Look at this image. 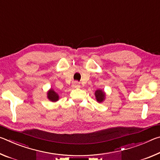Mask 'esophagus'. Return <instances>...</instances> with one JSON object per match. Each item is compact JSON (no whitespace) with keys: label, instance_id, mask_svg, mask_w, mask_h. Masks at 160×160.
I'll return each instance as SVG.
<instances>
[{"label":"esophagus","instance_id":"1","mask_svg":"<svg viewBox=\"0 0 160 160\" xmlns=\"http://www.w3.org/2000/svg\"><path fill=\"white\" fill-rule=\"evenodd\" d=\"M72 88H80V85L78 84V82H75L73 84H72Z\"/></svg>","mask_w":160,"mask_h":160}]
</instances>
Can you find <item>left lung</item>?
<instances>
[{"mask_svg":"<svg viewBox=\"0 0 160 160\" xmlns=\"http://www.w3.org/2000/svg\"><path fill=\"white\" fill-rule=\"evenodd\" d=\"M95 97L97 102H102L105 98V94L102 90H98L95 92Z\"/></svg>","mask_w":160,"mask_h":160,"instance_id":"left-lung-1","label":"left lung"}]
</instances>
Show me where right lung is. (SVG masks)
<instances>
[{"label": "right lung", "instance_id": "right-lung-1", "mask_svg": "<svg viewBox=\"0 0 160 160\" xmlns=\"http://www.w3.org/2000/svg\"><path fill=\"white\" fill-rule=\"evenodd\" d=\"M48 99L51 100V102H56L57 100H58V95L56 92H54L52 89H51V90L48 91Z\"/></svg>", "mask_w": 160, "mask_h": 160}]
</instances>
